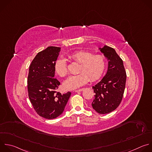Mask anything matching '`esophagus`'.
I'll use <instances>...</instances> for the list:
<instances>
[{"label":"esophagus","instance_id":"esophagus-1","mask_svg":"<svg viewBox=\"0 0 152 152\" xmlns=\"http://www.w3.org/2000/svg\"><path fill=\"white\" fill-rule=\"evenodd\" d=\"M83 89H84V88H81V89H79L75 90V92H81V91H82Z\"/></svg>","mask_w":152,"mask_h":152}]
</instances>
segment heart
<instances>
[{
  "label": "heart",
  "instance_id": "1",
  "mask_svg": "<svg viewBox=\"0 0 152 152\" xmlns=\"http://www.w3.org/2000/svg\"><path fill=\"white\" fill-rule=\"evenodd\" d=\"M70 58L80 64L79 75L69 77L64 83V87L68 90L75 89L86 84L89 80L94 82L102 76L106 66L104 56L95 54L87 50H79L70 56ZM56 73L60 77H66L69 70L65 60L58 59L54 64Z\"/></svg>",
  "mask_w": 152,
  "mask_h": 152
}]
</instances>
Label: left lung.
Segmentation results:
<instances>
[{"label": "left lung", "instance_id": "8db88e82", "mask_svg": "<svg viewBox=\"0 0 152 152\" xmlns=\"http://www.w3.org/2000/svg\"><path fill=\"white\" fill-rule=\"evenodd\" d=\"M109 60L106 75L99 82L92 86L95 93L92 108L99 114H107L115 110L123 98L126 74L122 60L115 50L104 46L99 48Z\"/></svg>", "mask_w": 152, "mask_h": 152}]
</instances>
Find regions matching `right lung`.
I'll return each mask as SVG.
<instances>
[{"instance_id":"add662e5","label":"right lung","mask_w":152,"mask_h":152,"mask_svg":"<svg viewBox=\"0 0 152 152\" xmlns=\"http://www.w3.org/2000/svg\"><path fill=\"white\" fill-rule=\"evenodd\" d=\"M60 48L49 46L37 53L29 67L27 89L30 102L36 112L48 119L62 114L71 92L57 91L60 82L54 77V64Z\"/></svg>"}]
</instances>
